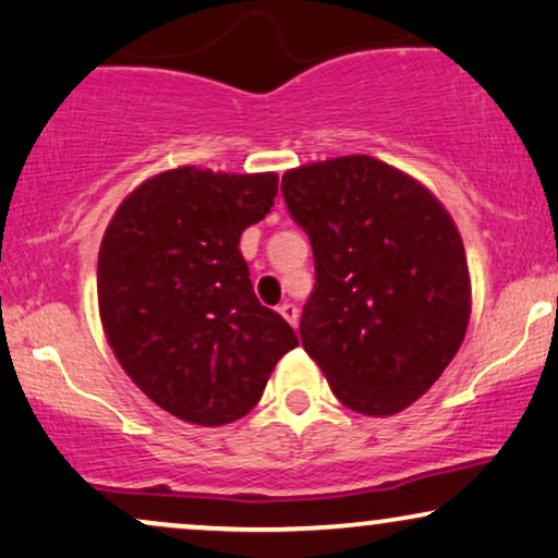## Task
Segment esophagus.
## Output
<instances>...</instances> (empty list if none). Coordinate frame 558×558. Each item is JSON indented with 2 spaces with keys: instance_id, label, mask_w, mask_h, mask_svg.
I'll return each mask as SVG.
<instances>
[{
  "instance_id": "esophagus-1",
  "label": "esophagus",
  "mask_w": 558,
  "mask_h": 558,
  "mask_svg": "<svg viewBox=\"0 0 558 558\" xmlns=\"http://www.w3.org/2000/svg\"><path fill=\"white\" fill-rule=\"evenodd\" d=\"M279 313H281V318L290 323L292 328H298V318H300V315H298V307H294L292 302H281Z\"/></svg>"
}]
</instances>
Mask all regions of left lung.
Listing matches in <instances>:
<instances>
[{"label":"left lung","instance_id":"1","mask_svg":"<svg viewBox=\"0 0 558 558\" xmlns=\"http://www.w3.org/2000/svg\"><path fill=\"white\" fill-rule=\"evenodd\" d=\"M281 194L315 260L302 347L343 405L398 414L435 385L469 328L456 222L422 183L367 155L287 170Z\"/></svg>","mask_w":558,"mask_h":558}]
</instances>
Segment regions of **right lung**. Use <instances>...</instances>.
<instances>
[{
    "label": "right lung",
    "mask_w": 558,
    "mask_h": 558,
    "mask_svg": "<svg viewBox=\"0 0 558 558\" xmlns=\"http://www.w3.org/2000/svg\"><path fill=\"white\" fill-rule=\"evenodd\" d=\"M277 173L168 170L123 198L98 253L106 339L147 398L183 422L245 416L298 336L256 298L240 253Z\"/></svg>",
    "instance_id": "1"
}]
</instances>
